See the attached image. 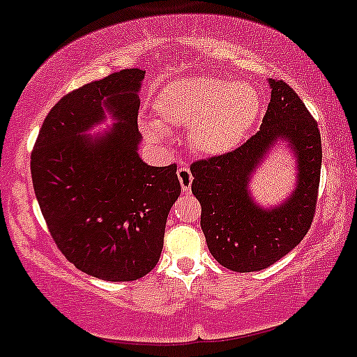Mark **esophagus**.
Masks as SVG:
<instances>
[{"label": "esophagus", "instance_id": "esophagus-1", "mask_svg": "<svg viewBox=\"0 0 357 357\" xmlns=\"http://www.w3.org/2000/svg\"><path fill=\"white\" fill-rule=\"evenodd\" d=\"M178 178H179V183H181V191L183 192H190L191 190V183H192V176H191V171L188 166H181L178 169Z\"/></svg>", "mask_w": 357, "mask_h": 357}]
</instances>
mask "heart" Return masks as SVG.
Here are the masks:
<instances>
[{
  "label": "heart",
  "instance_id": "heart-1",
  "mask_svg": "<svg viewBox=\"0 0 357 357\" xmlns=\"http://www.w3.org/2000/svg\"><path fill=\"white\" fill-rule=\"evenodd\" d=\"M156 123H143L148 139L161 141L165 130L191 128V143L206 154L234 148L259 111L256 89L246 83L226 84L213 76L169 83L154 100Z\"/></svg>",
  "mask_w": 357,
  "mask_h": 357
}]
</instances>
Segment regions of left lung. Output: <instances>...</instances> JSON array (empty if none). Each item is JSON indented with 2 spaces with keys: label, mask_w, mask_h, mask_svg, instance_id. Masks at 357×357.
<instances>
[{
  "label": "left lung",
  "mask_w": 357,
  "mask_h": 357,
  "mask_svg": "<svg viewBox=\"0 0 357 357\" xmlns=\"http://www.w3.org/2000/svg\"><path fill=\"white\" fill-rule=\"evenodd\" d=\"M271 101L259 131L229 153L191 165V191L201 204V229L214 259L236 273H252L298 246L316 214L321 178V135L301 98L282 79L269 81ZM279 137L298 158V188L276 210L257 208L247 195L248 174Z\"/></svg>",
  "instance_id": "obj_1"
}]
</instances>
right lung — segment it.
<instances>
[{
    "instance_id": "right-lung-1",
    "label": "right lung",
    "mask_w": 357,
    "mask_h": 357,
    "mask_svg": "<svg viewBox=\"0 0 357 357\" xmlns=\"http://www.w3.org/2000/svg\"><path fill=\"white\" fill-rule=\"evenodd\" d=\"M131 68L64 94L46 116L31 151V178L59 251L79 271L105 281H135L160 261L171 206L181 192L176 165L137 156V89ZM114 111L116 126L100 144L79 136Z\"/></svg>"
}]
</instances>
